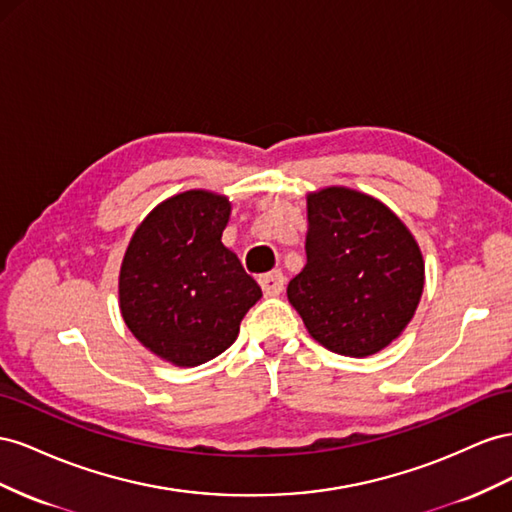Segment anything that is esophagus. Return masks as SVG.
I'll list each match as a JSON object with an SVG mask.
<instances>
[{
  "label": "esophagus",
  "instance_id": "1",
  "mask_svg": "<svg viewBox=\"0 0 512 512\" xmlns=\"http://www.w3.org/2000/svg\"><path fill=\"white\" fill-rule=\"evenodd\" d=\"M259 285H261V289H264L266 296H279L281 291H283V287H285V276L279 270L268 272V274H261L259 276Z\"/></svg>",
  "mask_w": 512,
  "mask_h": 512
}]
</instances>
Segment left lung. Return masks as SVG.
I'll return each instance as SVG.
<instances>
[{
  "mask_svg": "<svg viewBox=\"0 0 512 512\" xmlns=\"http://www.w3.org/2000/svg\"><path fill=\"white\" fill-rule=\"evenodd\" d=\"M306 266L287 298L311 337L341 356H371L410 324L425 285L412 233L382 201L343 186L306 199Z\"/></svg>",
  "mask_w": 512,
  "mask_h": 512,
  "instance_id": "8db88e82",
  "label": "left lung"
}]
</instances>
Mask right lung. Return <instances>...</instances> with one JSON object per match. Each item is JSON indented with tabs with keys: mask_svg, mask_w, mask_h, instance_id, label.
I'll use <instances>...</instances> for the list:
<instances>
[{
	"mask_svg": "<svg viewBox=\"0 0 512 512\" xmlns=\"http://www.w3.org/2000/svg\"><path fill=\"white\" fill-rule=\"evenodd\" d=\"M231 206L221 195L186 191L139 225L120 270L126 326L178 367H197L236 341L261 287L223 246Z\"/></svg>",
	"mask_w": 512,
	"mask_h": 512,
	"instance_id": "right-lung-1",
	"label": "right lung"
}]
</instances>
